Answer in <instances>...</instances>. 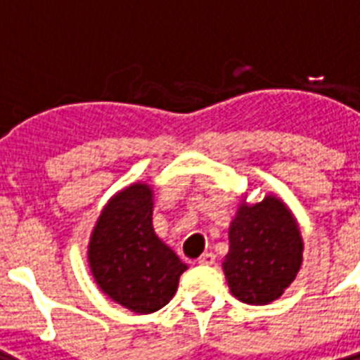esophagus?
<instances>
[{
	"label": "esophagus",
	"instance_id": "obj_1",
	"mask_svg": "<svg viewBox=\"0 0 360 360\" xmlns=\"http://www.w3.org/2000/svg\"><path fill=\"white\" fill-rule=\"evenodd\" d=\"M214 262H216V256L212 252H203L202 256L198 257L200 265H214Z\"/></svg>",
	"mask_w": 360,
	"mask_h": 360
}]
</instances>
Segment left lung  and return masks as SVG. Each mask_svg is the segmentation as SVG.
Wrapping results in <instances>:
<instances>
[{
  "label": "left lung",
  "instance_id": "8db88e82",
  "mask_svg": "<svg viewBox=\"0 0 360 360\" xmlns=\"http://www.w3.org/2000/svg\"><path fill=\"white\" fill-rule=\"evenodd\" d=\"M303 263V238L290 209L269 195L241 203L229 227L224 272L232 295L269 304L288 288Z\"/></svg>",
  "mask_w": 360,
  "mask_h": 360
}]
</instances>
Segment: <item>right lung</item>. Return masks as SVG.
<instances>
[{"label": "right lung", "mask_w": 360, "mask_h": 360, "mask_svg": "<svg viewBox=\"0 0 360 360\" xmlns=\"http://www.w3.org/2000/svg\"><path fill=\"white\" fill-rule=\"evenodd\" d=\"M153 189L136 182L104 205L88 245V263L98 288L135 314L169 303L186 263L155 234Z\"/></svg>", "instance_id": "right-lung-1"}]
</instances>
